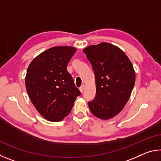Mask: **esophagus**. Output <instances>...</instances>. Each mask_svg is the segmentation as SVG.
<instances>
[{"mask_svg":"<svg viewBox=\"0 0 161 161\" xmlns=\"http://www.w3.org/2000/svg\"><path fill=\"white\" fill-rule=\"evenodd\" d=\"M84 86L83 85V86H81L80 88V91L81 93H82V92H84Z\"/></svg>","mask_w":161,"mask_h":161,"instance_id":"1","label":"esophagus"}]
</instances>
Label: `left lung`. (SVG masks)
<instances>
[{"mask_svg": "<svg viewBox=\"0 0 161 161\" xmlns=\"http://www.w3.org/2000/svg\"><path fill=\"white\" fill-rule=\"evenodd\" d=\"M95 75L96 97L91 112L102 120L112 119L124 108L131 94L136 73L131 62L119 47L108 42L83 49Z\"/></svg>", "mask_w": 161, "mask_h": 161, "instance_id": "8db88e82", "label": "left lung"}]
</instances>
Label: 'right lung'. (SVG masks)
Here are the masks:
<instances>
[{
    "label": "right lung",
    "mask_w": 161,
    "mask_h": 161,
    "mask_svg": "<svg viewBox=\"0 0 161 161\" xmlns=\"http://www.w3.org/2000/svg\"><path fill=\"white\" fill-rule=\"evenodd\" d=\"M76 51L71 46L53 47L38 54L29 64L26 90L35 108L47 121L64 119L81 94L67 70Z\"/></svg>",
    "instance_id": "1"
}]
</instances>
